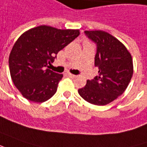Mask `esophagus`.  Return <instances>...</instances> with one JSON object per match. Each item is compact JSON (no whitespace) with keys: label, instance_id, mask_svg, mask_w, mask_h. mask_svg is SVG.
Listing matches in <instances>:
<instances>
[{"label":"esophagus","instance_id":"esophagus-1","mask_svg":"<svg viewBox=\"0 0 147 147\" xmlns=\"http://www.w3.org/2000/svg\"><path fill=\"white\" fill-rule=\"evenodd\" d=\"M67 76H69L70 78H76V75H73V74H71V73H67Z\"/></svg>","mask_w":147,"mask_h":147}]
</instances>
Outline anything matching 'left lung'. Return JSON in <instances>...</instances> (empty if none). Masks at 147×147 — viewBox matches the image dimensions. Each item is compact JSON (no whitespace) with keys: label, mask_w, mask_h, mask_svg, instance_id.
<instances>
[{"label":"left lung","mask_w":147,"mask_h":147,"mask_svg":"<svg viewBox=\"0 0 147 147\" xmlns=\"http://www.w3.org/2000/svg\"><path fill=\"white\" fill-rule=\"evenodd\" d=\"M96 44L95 66L98 76L88 80L78 90L82 98L96 105H105L123 93L132 78L134 67L130 53L119 40L102 30L84 31Z\"/></svg>","instance_id":"1"}]
</instances>
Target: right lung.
I'll use <instances>...</instances> for the list:
<instances>
[{
  "label": "right lung",
  "instance_id": "right-lung-1",
  "mask_svg": "<svg viewBox=\"0 0 147 147\" xmlns=\"http://www.w3.org/2000/svg\"><path fill=\"white\" fill-rule=\"evenodd\" d=\"M79 35V30L39 26L19 37L11 51L9 65L12 80L25 98L42 103L55 95L63 75L48 69V64Z\"/></svg>",
  "mask_w": 147,
  "mask_h": 147
}]
</instances>
